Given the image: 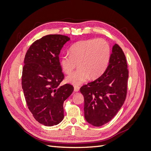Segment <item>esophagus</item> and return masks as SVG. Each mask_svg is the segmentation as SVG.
Listing matches in <instances>:
<instances>
[{"mask_svg":"<svg viewBox=\"0 0 151 151\" xmlns=\"http://www.w3.org/2000/svg\"><path fill=\"white\" fill-rule=\"evenodd\" d=\"M79 86H74V91L75 92H78V91H79Z\"/></svg>","mask_w":151,"mask_h":151,"instance_id":"34e87169","label":"esophagus"}]
</instances>
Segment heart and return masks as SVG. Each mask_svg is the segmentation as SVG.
Segmentation results:
<instances>
[{
    "label": "heart",
    "mask_w": 151,
    "mask_h": 151,
    "mask_svg": "<svg viewBox=\"0 0 151 151\" xmlns=\"http://www.w3.org/2000/svg\"><path fill=\"white\" fill-rule=\"evenodd\" d=\"M111 56L110 47L106 40L93 38L80 41L70 48V54L60 58L63 71L69 74L78 63L79 69L67 76V83L80 85L91 79H96L106 70Z\"/></svg>",
    "instance_id": "1"
}]
</instances>
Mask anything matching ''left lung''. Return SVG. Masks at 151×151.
Masks as SVG:
<instances>
[{
    "label": "left lung",
    "mask_w": 151,
    "mask_h": 151,
    "mask_svg": "<svg viewBox=\"0 0 151 151\" xmlns=\"http://www.w3.org/2000/svg\"><path fill=\"white\" fill-rule=\"evenodd\" d=\"M129 70L126 58L119 45L115 44L106 70L99 78L80 89L84 98V117L94 127L113 119L124 103Z\"/></svg>",
    "instance_id": "left-lung-1"
}]
</instances>
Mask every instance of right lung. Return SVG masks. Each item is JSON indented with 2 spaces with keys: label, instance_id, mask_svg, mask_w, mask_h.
I'll list each match as a JSON object with an SVG mask.
<instances>
[{
  "label": "right lung",
  "instance_id": "1",
  "mask_svg": "<svg viewBox=\"0 0 151 151\" xmlns=\"http://www.w3.org/2000/svg\"><path fill=\"white\" fill-rule=\"evenodd\" d=\"M69 40L65 35H46L35 41L25 55L22 88L26 104L35 120L45 126L62 121L63 102L74 91L69 84L60 86L64 75L59 54Z\"/></svg>",
  "mask_w": 151,
  "mask_h": 151
}]
</instances>
